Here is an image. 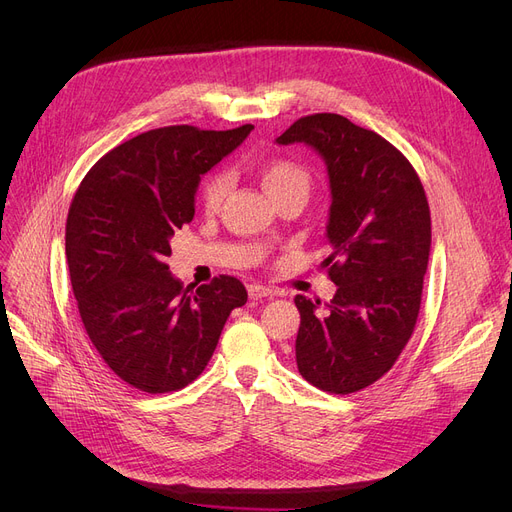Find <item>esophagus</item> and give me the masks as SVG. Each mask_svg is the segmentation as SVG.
I'll use <instances>...</instances> for the list:
<instances>
[{
    "label": "esophagus",
    "mask_w": 512,
    "mask_h": 512,
    "mask_svg": "<svg viewBox=\"0 0 512 512\" xmlns=\"http://www.w3.org/2000/svg\"><path fill=\"white\" fill-rule=\"evenodd\" d=\"M247 290H249L251 301H261V299H272L274 297V290L267 288V286H261V284H249Z\"/></svg>",
    "instance_id": "esophagus-1"
}]
</instances>
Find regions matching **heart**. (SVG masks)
Masks as SVG:
<instances>
[{
  "label": "heart",
  "instance_id": "heart-1",
  "mask_svg": "<svg viewBox=\"0 0 512 512\" xmlns=\"http://www.w3.org/2000/svg\"><path fill=\"white\" fill-rule=\"evenodd\" d=\"M257 176L263 191L270 195L272 201L284 193L299 191V188L309 191L311 186L309 174L299 164H294V161L284 157H272V159L261 161L257 168ZM226 193H228V176L224 172L209 174L201 184L203 207L207 211H215L222 205Z\"/></svg>",
  "mask_w": 512,
  "mask_h": 512
}]
</instances>
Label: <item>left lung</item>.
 I'll list each match as a JSON object with an SVG mask.
<instances>
[{
	"mask_svg": "<svg viewBox=\"0 0 512 512\" xmlns=\"http://www.w3.org/2000/svg\"><path fill=\"white\" fill-rule=\"evenodd\" d=\"M276 143L317 151L332 193L324 265L338 288L324 311L294 297L297 365L319 390L359 392L390 371L417 324L432 247L423 184L394 145L338 114L305 116Z\"/></svg>",
	"mask_w": 512,
	"mask_h": 512,
	"instance_id": "left-lung-1",
	"label": "left lung"
}]
</instances>
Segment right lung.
<instances>
[{
	"mask_svg": "<svg viewBox=\"0 0 512 512\" xmlns=\"http://www.w3.org/2000/svg\"><path fill=\"white\" fill-rule=\"evenodd\" d=\"M164 126L105 153L80 182L66 220L72 292L89 340L118 378L147 394L174 392L209 363L247 290L232 276L184 286L166 257L195 215L201 176L249 137Z\"/></svg>",
	"mask_w": 512,
	"mask_h": 512,
	"instance_id": "1",
	"label": "right lung"
}]
</instances>
